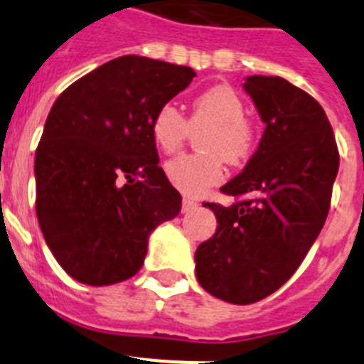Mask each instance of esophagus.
I'll return each mask as SVG.
<instances>
[{
    "label": "esophagus",
    "instance_id": "obj_1",
    "mask_svg": "<svg viewBox=\"0 0 364 364\" xmlns=\"http://www.w3.org/2000/svg\"><path fill=\"white\" fill-rule=\"evenodd\" d=\"M197 202L193 200V198H189V197H184L182 198V211H184V213H188V211H191V210H195V208H197Z\"/></svg>",
    "mask_w": 364,
    "mask_h": 364
}]
</instances>
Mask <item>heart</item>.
Returning <instances> with one entry per match:
<instances>
[{
  "label": "heart",
  "instance_id": "heart-1",
  "mask_svg": "<svg viewBox=\"0 0 364 364\" xmlns=\"http://www.w3.org/2000/svg\"><path fill=\"white\" fill-rule=\"evenodd\" d=\"M244 102L228 85H213L191 100L189 120L175 104L160 105L151 120L154 144L164 153H175L193 131L204 153L180 154L166 164V176L175 188L189 195H200L218 184L224 175V160L240 164L253 153L255 127L244 117Z\"/></svg>",
  "mask_w": 364,
  "mask_h": 364
}]
</instances>
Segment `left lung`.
Wrapping results in <instances>:
<instances>
[{
  "instance_id": "obj_1",
  "label": "left lung",
  "mask_w": 364,
  "mask_h": 364,
  "mask_svg": "<svg viewBox=\"0 0 364 364\" xmlns=\"http://www.w3.org/2000/svg\"><path fill=\"white\" fill-rule=\"evenodd\" d=\"M244 91L264 134L244 171L220 189L240 200L205 202L218 226L195 253L202 288L233 304L268 297L297 272L323 230L339 169L317 100L281 76H247Z\"/></svg>"
}]
</instances>
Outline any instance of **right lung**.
<instances>
[{
	"label": "right lung",
	"instance_id": "1",
	"mask_svg": "<svg viewBox=\"0 0 364 364\" xmlns=\"http://www.w3.org/2000/svg\"><path fill=\"white\" fill-rule=\"evenodd\" d=\"M191 67L122 56L69 85L36 149V215L70 277L109 286L142 268L149 233L180 213L151 120L191 83Z\"/></svg>",
	"mask_w": 364,
	"mask_h": 364
}]
</instances>
